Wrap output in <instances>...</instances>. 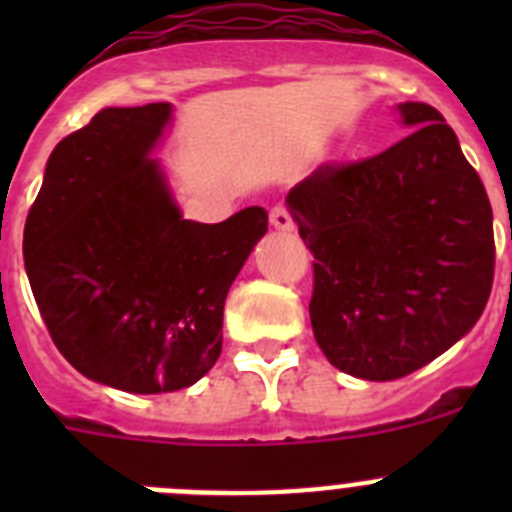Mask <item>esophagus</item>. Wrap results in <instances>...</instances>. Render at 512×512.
I'll use <instances>...</instances> for the list:
<instances>
[{
    "mask_svg": "<svg viewBox=\"0 0 512 512\" xmlns=\"http://www.w3.org/2000/svg\"><path fill=\"white\" fill-rule=\"evenodd\" d=\"M271 225L277 230H282V233H289V230H295V220H292V215H289V210L284 205H277L274 210H271L269 215Z\"/></svg>",
    "mask_w": 512,
    "mask_h": 512,
    "instance_id": "1",
    "label": "esophagus"
}]
</instances>
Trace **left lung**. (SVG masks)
Masks as SVG:
<instances>
[{
  "label": "left lung",
  "mask_w": 512,
  "mask_h": 512,
  "mask_svg": "<svg viewBox=\"0 0 512 512\" xmlns=\"http://www.w3.org/2000/svg\"><path fill=\"white\" fill-rule=\"evenodd\" d=\"M410 135L356 164H323L287 207L315 261L310 323L330 364L390 382L479 320L495 274L492 207L431 104H397Z\"/></svg>",
  "instance_id": "1"
}]
</instances>
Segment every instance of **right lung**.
I'll return each mask as SVG.
<instances>
[{
  "label": "right lung",
  "mask_w": 512,
  "mask_h": 512,
  "mask_svg": "<svg viewBox=\"0 0 512 512\" xmlns=\"http://www.w3.org/2000/svg\"><path fill=\"white\" fill-rule=\"evenodd\" d=\"M174 107H107L53 148L27 212L25 271L48 333L87 379L133 395L200 382L264 207L187 220L153 151Z\"/></svg>",
  "instance_id": "1"
}]
</instances>
